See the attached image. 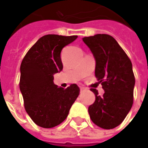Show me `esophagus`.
<instances>
[{
	"label": "esophagus",
	"mask_w": 148,
	"mask_h": 148,
	"mask_svg": "<svg viewBox=\"0 0 148 148\" xmlns=\"http://www.w3.org/2000/svg\"><path fill=\"white\" fill-rule=\"evenodd\" d=\"M85 90V89L84 88H82V87H81V88H80V92H83Z\"/></svg>",
	"instance_id": "34e87169"
}]
</instances>
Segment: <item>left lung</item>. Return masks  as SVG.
<instances>
[{
	"mask_svg": "<svg viewBox=\"0 0 148 148\" xmlns=\"http://www.w3.org/2000/svg\"><path fill=\"white\" fill-rule=\"evenodd\" d=\"M82 41L94 55L95 77L105 91L101 97L92 90L95 101L89 106L90 117L99 127L113 129L124 120L133 104L135 80L132 62L110 35L85 37Z\"/></svg>",
	"mask_w": 148,
	"mask_h": 148,
	"instance_id": "8db88e82",
	"label": "left lung"
}]
</instances>
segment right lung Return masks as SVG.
<instances>
[{"label":"right lung","instance_id":"add662e5","mask_svg":"<svg viewBox=\"0 0 148 148\" xmlns=\"http://www.w3.org/2000/svg\"><path fill=\"white\" fill-rule=\"evenodd\" d=\"M77 36L45 35L25 54L21 64L20 90L25 109L36 124L51 128L62 123L79 95L76 84L64 89L53 83L62 71L61 52Z\"/></svg>","mask_w":148,"mask_h":148}]
</instances>
